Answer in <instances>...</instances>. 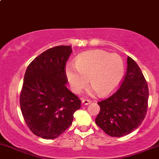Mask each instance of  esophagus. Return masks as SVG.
<instances>
[{"mask_svg": "<svg viewBox=\"0 0 159 159\" xmlns=\"http://www.w3.org/2000/svg\"><path fill=\"white\" fill-rule=\"evenodd\" d=\"M92 102L91 100L89 99H86V98H84V99L82 100V103L83 104V105H89L90 103Z\"/></svg>", "mask_w": 159, "mask_h": 159, "instance_id": "1", "label": "esophagus"}]
</instances>
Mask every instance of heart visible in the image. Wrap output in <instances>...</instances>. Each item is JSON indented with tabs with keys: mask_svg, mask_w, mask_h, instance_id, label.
<instances>
[{
	"mask_svg": "<svg viewBox=\"0 0 159 159\" xmlns=\"http://www.w3.org/2000/svg\"><path fill=\"white\" fill-rule=\"evenodd\" d=\"M124 70V61L119 54L96 49L80 54L75 66L68 64L65 73L74 93H79L86 88L89 79L95 92L101 95H106L120 85Z\"/></svg>",
	"mask_w": 159,
	"mask_h": 159,
	"instance_id": "1",
	"label": "heart"
}]
</instances>
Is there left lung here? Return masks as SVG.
<instances>
[{
    "label": "left lung",
    "instance_id": "obj_1",
    "mask_svg": "<svg viewBox=\"0 0 159 159\" xmlns=\"http://www.w3.org/2000/svg\"><path fill=\"white\" fill-rule=\"evenodd\" d=\"M148 88L140 68L127 57V69L120 86L98 102L100 111L95 124L105 134L120 137L140 126L148 108Z\"/></svg>",
    "mask_w": 159,
    "mask_h": 159
}]
</instances>
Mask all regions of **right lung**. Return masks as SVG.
I'll return each mask as SVG.
<instances>
[{
  "label": "right lung",
  "mask_w": 159,
  "mask_h": 159,
  "mask_svg": "<svg viewBox=\"0 0 159 159\" xmlns=\"http://www.w3.org/2000/svg\"><path fill=\"white\" fill-rule=\"evenodd\" d=\"M71 46L48 49L29 64L20 96L23 118L30 130L43 139H54L72 124L81 100L66 88L65 69Z\"/></svg>",
  "instance_id": "obj_1"
}]
</instances>
